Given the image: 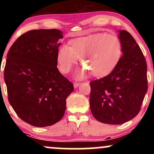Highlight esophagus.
<instances>
[{
	"label": "esophagus",
	"mask_w": 154,
	"mask_h": 154,
	"mask_svg": "<svg viewBox=\"0 0 154 154\" xmlns=\"http://www.w3.org/2000/svg\"><path fill=\"white\" fill-rule=\"evenodd\" d=\"M74 88H77V87H79V85H80V83H78V82H75L74 83Z\"/></svg>",
	"instance_id": "34e87169"
}]
</instances>
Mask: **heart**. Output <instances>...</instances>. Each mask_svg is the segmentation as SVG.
Wrapping results in <instances>:
<instances>
[{"mask_svg": "<svg viewBox=\"0 0 154 154\" xmlns=\"http://www.w3.org/2000/svg\"><path fill=\"white\" fill-rule=\"evenodd\" d=\"M122 56V43L115 35L95 33L84 38H77L71 46L63 45L57 51L59 69L67 73L81 58V63L95 77L109 75L115 68ZM82 68L77 77H82L85 72Z\"/></svg>", "mask_w": 154, "mask_h": 154, "instance_id": "b5f03b06", "label": "heart"}]
</instances>
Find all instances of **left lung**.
Returning a JSON list of instances; mask_svg holds the SVG:
<instances>
[{"label": "left lung", "mask_w": 154, "mask_h": 154, "mask_svg": "<svg viewBox=\"0 0 154 154\" xmlns=\"http://www.w3.org/2000/svg\"><path fill=\"white\" fill-rule=\"evenodd\" d=\"M122 56L109 75L90 83V107L95 119L121 125L140 110L148 90L147 64L142 51L128 32L119 30Z\"/></svg>", "instance_id": "left-lung-1"}]
</instances>
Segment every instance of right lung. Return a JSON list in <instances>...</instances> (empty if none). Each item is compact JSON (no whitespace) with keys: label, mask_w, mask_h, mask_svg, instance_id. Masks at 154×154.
Wrapping results in <instances>:
<instances>
[{"label":"right lung","mask_w":154,"mask_h":154,"mask_svg":"<svg viewBox=\"0 0 154 154\" xmlns=\"http://www.w3.org/2000/svg\"><path fill=\"white\" fill-rule=\"evenodd\" d=\"M63 35L58 29H34L21 35L10 48L4 69L8 101L20 119L38 127L60 121L72 82L57 68Z\"/></svg>","instance_id":"1"}]
</instances>
